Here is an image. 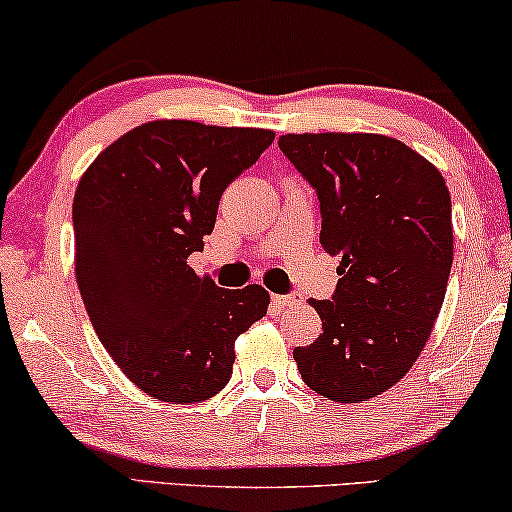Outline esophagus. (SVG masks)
Segmentation results:
<instances>
[{
  "label": "esophagus",
  "instance_id": "34e87169",
  "mask_svg": "<svg viewBox=\"0 0 512 512\" xmlns=\"http://www.w3.org/2000/svg\"><path fill=\"white\" fill-rule=\"evenodd\" d=\"M271 301H273V304H276V306L285 308V306H297V304H301V297H299V294H273Z\"/></svg>",
  "mask_w": 512,
  "mask_h": 512
}]
</instances>
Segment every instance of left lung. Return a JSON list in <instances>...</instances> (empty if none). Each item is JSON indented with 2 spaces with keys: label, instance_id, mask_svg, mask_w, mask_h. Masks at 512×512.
<instances>
[{
  "label": "left lung",
  "instance_id": "obj_1",
  "mask_svg": "<svg viewBox=\"0 0 512 512\" xmlns=\"http://www.w3.org/2000/svg\"><path fill=\"white\" fill-rule=\"evenodd\" d=\"M320 199V243L341 257L331 301L311 299L322 334L294 348L301 378L338 403L397 385L429 341L452 266V204L441 171L383 134L278 139Z\"/></svg>",
  "mask_w": 512,
  "mask_h": 512
}]
</instances>
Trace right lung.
<instances>
[{
  "label": "right lung",
  "instance_id": "obj_1",
  "mask_svg": "<svg viewBox=\"0 0 512 512\" xmlns=\"http://www.w3.org/2000/svg\"><path fill=\"white\" fill-rule=\"evenodd\" d=\"M273 136L194 120L143 122L78 181V290L113 362L150 397H215L232 378L234 341L266 315L262 285L220 290L187 257L204 250L222 192Z\"/></svg>",
  "mask_w": 512,
  "mask_h": 512
}]
</instances>
